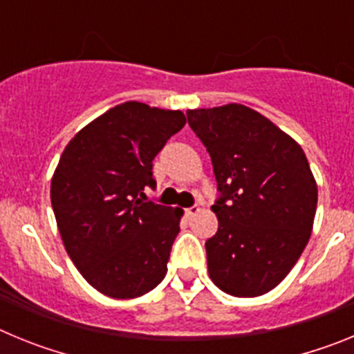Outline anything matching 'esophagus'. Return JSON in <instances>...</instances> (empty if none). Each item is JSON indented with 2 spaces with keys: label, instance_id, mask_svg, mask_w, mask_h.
Returning <instances> with one entry per match:
<instances>
[{
  "label": "esophagus",
  "instance_id": "esophagus-1",
  "mask_svg": "<svg viewBox=\"0 0 354 354\" xmlns=\"http://www.w3.org/2000/svg\"><path fill=\"white\" fill-rule=\"evenodd\" d=\"M184 212H186L187 218H192V216L198 214V212H200V207H198V205H192V207L184 209Z\"/></svg>",
  "mask_w": 354,
  "mask_h": 354
}]
</instances>
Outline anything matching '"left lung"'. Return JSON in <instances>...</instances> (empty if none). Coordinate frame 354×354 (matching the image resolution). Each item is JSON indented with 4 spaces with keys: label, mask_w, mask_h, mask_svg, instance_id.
I'll list each match as a JSON object with an SVG mask.
<instances>
[{
    "label": "left lung",
    "mask_w": 354,
    "mask_h": 354,
    "mask_svg": "<svg viewBox=\"0 0 354 354\" xmlns=\"http://www.w3.org/2000/svg\"><path fill=\"white\" fill-rule=\"evenodd\" d=\"M212 161L218 232L207 239L209 277L237 298L270 292L310 239L317 184L301 147L243 104L187 109Z\"/></svg>",
    "instance_id": "left-lung-1"
}]
</instances>
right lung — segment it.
Here are the masks:
<instances>
[{"label":"right lung","mask_w":354,"mask_h":354,"mask_svg":"<svg viewBox=\"0 0 354 354\" xmlns=\"http://www.w3.org/2000/svg\"><path fill=\"white\" fill-rule=\"evenodd\" d=\"M179 109L122 102L67 143L51 179L62 241L83 278L109 298L154 289L179 234L183 209L145 202L152 159L179 133Z\"/></svg>","instance_id":"add662e5"}]
</instances>
